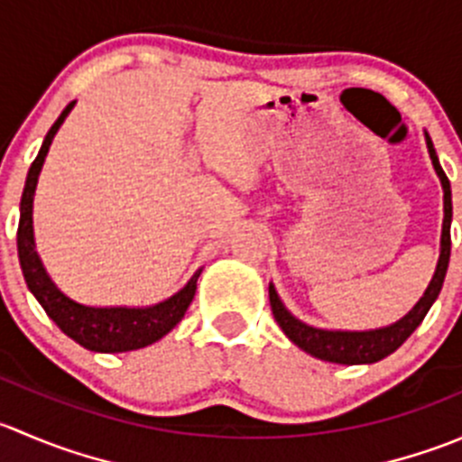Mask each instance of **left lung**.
Instances as JSON below:
<instances>
[{
  "label": "left lung",
  "mask_w": 462,
  "mask_h": 462,
  "mask_svg": "<svg viewBox=\"0 0 462 462\" xmlns=\"http://www.w3.org/2000/svg\"><path fill=\"white\" fill-rule=\"evenodd\" d=\"M427 149H430V156L433 162V170L440 176L442 192H445V218H442V239H440V259H438L436 274H433L430 288L425 291V295L420 297L413 310H409V315H404L402 319L395 321V324L386 326V328L377 330H362V333H348V330H321L313 328V326L304 324V321L295 319L286 309H283L282 300L277 297L274 288L270 286V309H273L274 319L282 326L283 333L291 337V342H295L301 351L310 353L313 357H319L324 362H335V365H371V362L382 360V357L391 356L398 346H402L404 339L413 333V330L420 326V321L425 319L427 310L431 309V304L436 301L438 292H440L442 282H445L447 265H449V250H451V188L449 179L442 171L440 162H438L436 149L427 134Z\"/></svg>",
  "instance_id": "left-lung-1"
}]
</instances>
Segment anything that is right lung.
<instances>
[{"mask_svg": "<svg viewBox=\"0 0 462 462\" xmlns=\"http://www.w3.org/2000/svg\"><path fill=\"white\" fill-rule=\"evenodd\" d=\"M73 105L76 102H69L67 109L60 114L53 127L49 129L40 153L32 161L29 176H26L24 194H22L20 203V226H17V254H20L22 273H24L26 286L35 295V300L40 301L42 309L46 310V315L58 324V328L64 335L76 339L80 346L97 353L136 351V348L158 342L162 335L170 333L183 319L185 310L194 300L197 279L201 273L194 274L188 286L176 292L174 297L156 306H149V309H91V306L76 304L55 288V283L49 279L44 265H42L35 253V241H32V194H35L37 176H40L42 165H44V158L49 153L51 143H53L55 132L64 123Z\"/></svg>", "mask_w": 462, "mask_h": 462, "instance_id": "add662e5", "label": "right lung"}]
</instances>
